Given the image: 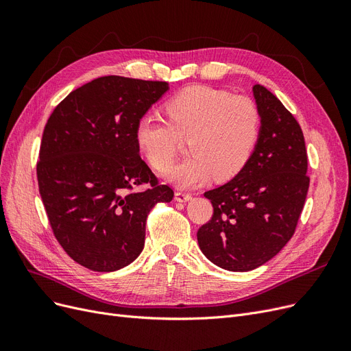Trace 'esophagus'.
Returning a JSON list of instances; mask_svg holds the SVG:
<instances>
[{
	"label": "esophagus",
	"instance_id": "1",
	"mask_svg": "<svg viewBox=\"0 0 351 351\" xmlns=\"http://www.w3.org/2000/svg\"><path fill=\"white\" fill-rule=\"evenodd\" d=\"M192 199V195L186 192H176V200L177 202H187Z\"/></svg>",
	"mask_w": 351,
	"mask_h": 351
}]
</instances>
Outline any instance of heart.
<instances>
[{"label":"heart","mask_w":351,"mask_h":351,"mask_svg":"<svg viewBox=\"0 0 351 351\" xmlns=\"http://www.w3.org/2000/svg\"><path fill=\"white\" fill-rule=\"evenodd\" d=\"M167 119L143 114L134 129L141 154L155 171L173 167L180 139H189L184 162L168 178L180 187H196L214 176L217 182L236 177L247 164L261 130L256 102L227 90L195 86L177 93L165 104Z\"/></svg>","instance_id":"obj_1"}]
</instances>
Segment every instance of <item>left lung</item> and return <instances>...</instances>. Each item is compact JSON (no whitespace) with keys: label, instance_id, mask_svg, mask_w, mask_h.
Masks as SVG:
<instances>
[{"label":"left lung","instance_id":"obj_1","mask_svg":"<svg viewBox=\"0 0 351 351\" xmlns=\"http://www.w3.org/2000/svg\"><path fill=\"white\" fill-rule=\"evenodd\" d=\"M253 95L261 112L258 143L234 178L205 192L214 215L197 230L202 253L232 272L261 267L289 243L311 182L299 123L262 84Z\"/></svg>","mask_w":351,"mask_h":351}]
</instances>
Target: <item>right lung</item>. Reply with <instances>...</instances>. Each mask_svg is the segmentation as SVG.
Listing matches in <instances>:
<instances>
[{"instance_id":"right-lung-1","label":"right lung","mask_w":351,"mask_h":351,"mask_svg":"<svg viewBox=\"0 0 351 351\" xmlns=\"http://www.w3.org/2000/svg\"><path fill=\"white\" fill-rule=\"evenodd\" d=\"M167 90V82L104 76L69 93L49 115L36 164L39 193L56 239L84 268L112 272L132 263L143 250L149 210L174 197L134 141L137 121Z\"/></svg>"}]
</instances>
